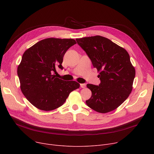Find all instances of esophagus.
I'll use <instances>...</instances> for the list:
<instances>
[{
    "mask_svg": "<svg viewBox=\"0 0 154 154\" xmlns=\"http://www.w3.org/2000/svg\"><path fill=\"white\" fill-rule=\"evenodd\" d=\"M80 87L83 88H85L86 87V84H80Z\"/></svg>",
    "mask_w": 154,
    "mask_h": 154,
    "instance_id": "1",
    "label": "esophagus"
}]
</instances>
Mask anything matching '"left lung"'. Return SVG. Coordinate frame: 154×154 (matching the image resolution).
<instances>
[{
  "label": "left lung",
  "instance_id": "8db88e82",
  "mask_svg": "<svg viewBox=\"0 0 154 154\" xmlns=\"http://www.w3.org/2000/svg\"><path fill=\"white\" fill-rule=\"evenodd\" d=\"M93 66L99 72V85L87 84L92 91L87 106L99 113L116 109L131 93L135 70L127 51L107 38L100 35L76 38Z\"/></svg>",
  "mask_w": 154,
  "mask_h": 154
}]
</instances>
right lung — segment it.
Here are the masks:
<instances>
[{
	"label": "right lung",
	"instance_id": "add662e5",
	"mask_svg": "<svg viewBox=\"0 0 154 154\" xmlns=\"http://www.w3.org/2000/svg\"><path fill=\"white\" fill-rule=\"evenodd\" d=\"M77 42L73 38H47L23 53L17 67L20 87L26 99L36 108L45 111L62 106L70 93L80 84L56 77L57 69H63V55Z\"/></svg>",
	"mask_w": 154,
	"mask_h": 154
}]
</instances>
